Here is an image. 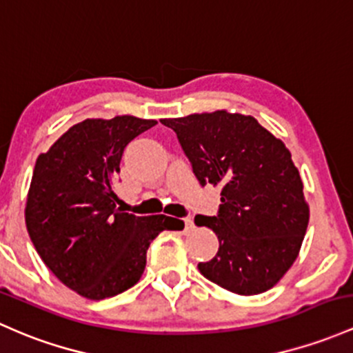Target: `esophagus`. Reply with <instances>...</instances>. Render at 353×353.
Wrapping results in <instances>:
<instances>
[{"instance_id": "1", "label": "esophagus", "mask_w": 353, "mask_h": 353, "mask_svg": "<svg viewBox=\"0 0 353 353\" xmlns=\"http://www.w3.org/2000/svg\"><path fill=\"white\" fill-rule=\"evenodd\" d=\"M183 223H185V230H192L193 227H195V225H193V221H192L190 217H185L183 219Z\"/></svg>"}]
</instances>
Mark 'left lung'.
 I'll use <instances>...</instances> for the list:
<instances>
[{"mask_svg": "<svg viewBox=\"0 0 353 353\" xmlns=\"http://www.w3.org/2000/svg\"><path fill=\"white\" fill-rule=\"evenodd\" d=\"M161 123L176 132L199 183H222L217 215H195L219 239L199 271L244 296L271 290L298 257L310 221L291 153L252 116L215 111Z\"/></svg>", "mask_w": 353, "mask_h": 353, "instance_id": "left-lung-1", "label": "left lung"}]
</instances>
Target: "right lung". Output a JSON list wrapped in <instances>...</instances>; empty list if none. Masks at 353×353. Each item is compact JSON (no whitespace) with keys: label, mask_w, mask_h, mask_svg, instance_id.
<instances>
[{"label":"right lung","mask_w":353,"mask_h":353,"mask_svg":"<svg viewBox=\"0 0 353 353\" xmlns=\"http://www.w3.org/2000/svg\"><path fill=\"white\" fill-rule=\"evenodd\" d=\"M157 121L134 116L84 119L35 163L25 222L41 261L67 288L89 299L116 296L141 278L146 251L166 215L138 217L116 207L119 163L136 136Z\"/></svg>","instance_id":"obj_1"}]
</instances>
